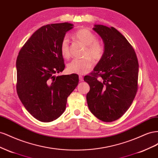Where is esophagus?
<instances>
[{
    "instance_id": "obj_1",
    "label": "esophagus",
    "mask_w": 158,
    "mask_h": 158,
    "mask_svg": "<svg viewBox=\"0 0 158 158\" xmlns=\"http://www.w3.org/2000/svg\"><path fill=\"white\" fill-rule=\"evenodd\" d=\"M79 80H80V81H83V80H84L83 76H82V75H80V76H79Z\"/></svg>"
}]
</instances>
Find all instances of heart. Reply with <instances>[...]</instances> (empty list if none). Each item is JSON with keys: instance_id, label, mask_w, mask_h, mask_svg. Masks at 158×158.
<instances>
[{"instance_id": "obj_1", "label": "heart", "mask_w": 158, "mask_h": 158, "mask_svg": "<svg viewBox=\"0 0 158 158\" xmlns=\"http://www.w3.org/2000/svg\"><path fill=\"white\" fill-rule=\"evenodd\" d=\"M73 38L82 43L85 47V56H89L95 60L101 59L105 52V48L101 42L97 41V37L93 32L88 29H80L75 31ZM60 49L64 58L70 56V45L69 39L64 37L61 41ZM93 65V60L89 56L84 59H75L67 65V70L70 73L84 74L89 70Z\"/></svg>"}]
</instances>
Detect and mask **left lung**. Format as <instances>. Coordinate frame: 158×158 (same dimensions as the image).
I'll use <instances>...</instances> for the list:
<instances>
[{"instance_id": "1", "label": "left lung", "mask_w": 158, "mask_h": 158, "mask_svg": "<svg viewBox=\"0 0 158 158\" xmlns=\"http://www.w3.org/2000/svg\"><path fill=\"white\" fill-rule=\"evenodd\" d=\"M93 30L102 37L105 52L94 73L84 78L90 88L87 103L94 116L112 122L127 111L135 98L138 62L132 45L115 28L95 24Z\"/></svg>"}]
</instances>
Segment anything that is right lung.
Instances as JSON below:
<instances>
[{
  "label": "right lung",
  "instance_id": "obj_1",
  "mask_svg": "<svg viewBox=\"0 0 158 158\" xmlns=\"http://www.w3.org/2000/svg\"><path fill=\"white\" fill-rule=\"evenodd\" d=\"M73 26L64 22L42 26L18 53V97L27 111L40 121L47 123L59 118L66 109L67 98L78 84V74L55 75L65 68L60 46Z\"/></svg>",
  "mask_w": 158,
  "mask_h": 158
}]
</instances>
